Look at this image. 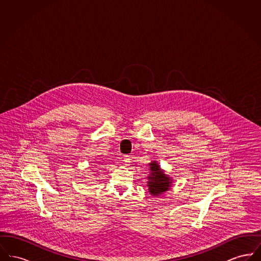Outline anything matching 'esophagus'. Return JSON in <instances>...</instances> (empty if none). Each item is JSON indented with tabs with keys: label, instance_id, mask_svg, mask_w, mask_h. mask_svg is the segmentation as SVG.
<instances>
[{
	"label": "esophagus",
	"instance_id": "esophagus-1",
	"mask_svg": "<svg viewBox=\"0 0 261 261\" xmlns=\"http://www.w3.org/2000/svg\"><path fill=\"white\" fill-rule=\"evenodd\" d=\"M123 162H124L126 165H129V164H130V162H131V159H130V156H129V155H124V158H123Z\"/></svg>",
	"mask_w": 261,
	"mask_h": 261
}]
</instances>
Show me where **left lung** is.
<instances>
[{"label":"left lung","instance_id":"obj_1","mask_svg":"<svg viewBox=\"0 0 261 261\" xmlns=\"http://www.w3.org/2000/svg\"><path fill=\"white\" fill-rule=\"evenodd\" d=\"M149 165V181L147 185L149 187V192L152 196L162 195V193L168 191V189L171 187L172 180L168 175L164 174L161 169V166L155 161L150 162Z\"/></svg>","mask_w":261,"mask_h":261}]
</instances>
